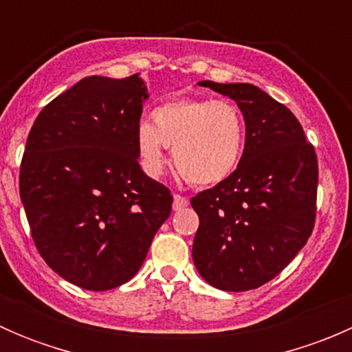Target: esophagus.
<instances>
[{
	"mask_svg": "<svg viewBox=\"0 0 352 352\" xmlns=\"http://www.w3.org/2000/svg\"><path fill=\"white\" fill-rule=\"evenodd\" d=\"M187 204H189V199L187 197L180 196V194H175V196H173V209H175V211L187 208Z\"/></svg>",
	"mask_w": 352,
	"mask_h": 352,
	"instance_id": "34e87169",
	"label": "esophagus"
}]
</instances>
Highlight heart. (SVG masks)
I'll list each match as a JSON object with an SVG mask.
<instances>
[{"label":"heart","instance_id":"heart-1","mask_svg":"<svg viewBox=\"0 0 352 352\" xmlns=\"http://www.w3.org/2000/svg\"><path fill=\"white\" fill-rule=\"evenodd\" d=\"M153 122L136 126V150L148 175L165 165V148H173V163L194 186H214L232 175L245 143L239 107L228 100L184 98L158 105Z\"/></svg>","mask_w":352,"mask_h":352}]
</instances>
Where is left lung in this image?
Wrapping results in <instances>:
<instances>
[{
  "label": "left lung",
  "instance_id": "1",
  "mask_svg": "<svg viewBox=\"0 0 352 352\" xmlns=\"http://www.w3.org/2000/svg\"><path fill=\"white\" fill-rule=\"evenodd\" d=\"M197 85L236 102L245 148L232 175L190 199L199 216L194 265L221 291L255 289L276 278L311 235L317 155L294 113L255 85Z\"/></svg>",
  "mask_w": 352,
  "mask_h": 352
}]
</instances>
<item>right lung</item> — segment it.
<instances>
[{"label": "right lung", "instance_id": "right-lung-1", "mask_svg": "<svg viewBox=\"0 0 352 352\" xmlns=\"http://www.w3.org/2000/svg\"><path fill=\"white\" fill-rule=\"evenodd\" d=\"M148 88L133 76H87L35 119L20 166L32 239L49 267L91 291L134 278L172 211L140 166L136 126Z\"/></svg>", "mask_w": 352, "mask_h": 352}]
</instances>
